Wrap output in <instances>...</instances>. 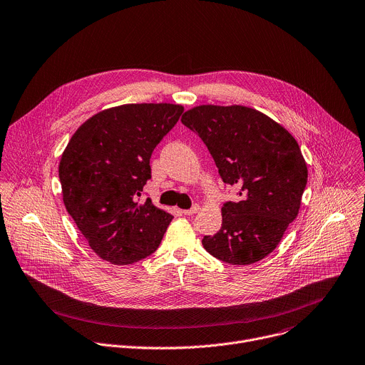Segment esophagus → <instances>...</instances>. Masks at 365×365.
Returning a JSON list of instances; mask_svg holds the SVG:
<instances>
[{
	"label": "esophagus",
	"mask_w": 365,
	"mask_h": 365,
	"mask_svg": "<svg viewBox=\"0 0 365 365\" xmlns=\"http://www.w3.org/2000/svg\"><path fill=\"white\" fill-rule=\"evenodd\" d=\"M197 211H200V207H197V205H193L190 210H183L182 212H183L185 215H193V214H196Z\"/></svg>",
	"instance_id": "esophagus-1"
}]
</instances>
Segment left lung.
Listing matches in <instances>:
<instances>
[{"mask_svg": "<svg viewBox=\"0 0 365 365\" xmlns=\"http://www.w3.org/2000/svg\"><path fill=\"white\" fill-rule=\"evenodd\" d=\"M182 123L207 145L225 185L239 187L227 201L217 235L202 245L214 257L250 264L268 256L300 210L307 165L289 132L245 106H196Z\"/></svg>", "mask_w": 365, "mask_h": 365, "instance_id": "1", "label": "left lung"}]
</instances>
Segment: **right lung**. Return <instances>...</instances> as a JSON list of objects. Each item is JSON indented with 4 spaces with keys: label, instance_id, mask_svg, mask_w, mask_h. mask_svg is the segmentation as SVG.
<instances>
[{
    "label": "right lung",
    "instance_id": "add662e5",
    "mask_svg": "<svg viewBox=\"0 0 365 365\" xmlns=\"http://www.w3.org/2000/svg\"><path fill=\"white\" fill-rule=\"evenodd\" d=\"M183 106L122 105L86 120L59 163L65 208L90 247L115 264L138 262L157 250L173 217L141 202L151 179L150 158L178 123Z\"/></svg>",
    "mask_w": 365,
    "mask_h": 365
}]
</instances>
